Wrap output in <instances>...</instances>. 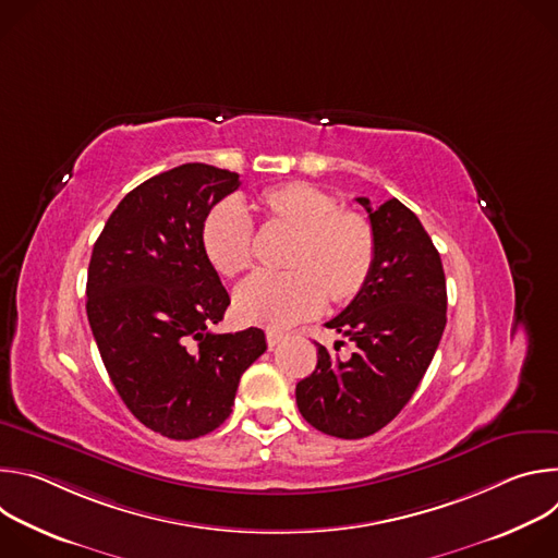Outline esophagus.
<instances>
[{"label": "esophagus", "instance_id": "1", "mask_svg": "<svg viewBox=\"0 0 558 558\" xmlns=\"http://www.w3.org/2000/svg\"><path fill=\"white\" fill-rule=\"evenodd\" d=\"M284 340V333H278V331H267V344L274 349V347H278L280 342Z\"/></svg>", "mask_w": 558, "mask_h": 558}]
</instances>
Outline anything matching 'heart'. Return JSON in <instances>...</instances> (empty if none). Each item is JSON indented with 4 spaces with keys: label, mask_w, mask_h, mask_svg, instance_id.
Returning a JSON list of instances; mask_svg holds the SVG:
<instances>
[{
    "label": "heart",
    "mask_w": 558,
    "mask_h": 558,
    "mask_svg": "<svg viewBox=\"0 0 558 558\" xmlns=\"http://www.w3.org/2000/svg\"><path fill=\"white\" fill-rule=\"evenodd\" d=\"M258 209L269 229L291 233L284 254L287 274H258L238 287L235 317L243 325L289 329L329 304L353 302L375 265V231L366 216L342 209L336 194L291 181L265 190ZM254 227L245 209L222 201L201 225V247L209 265L235 278L254 265Z\"/></svg>",
    "instance_id": "b5f03b06"
}]
</instances>
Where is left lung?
Here are the masks:
<instances>
[{
    "mask_svg": "<svg viewBox=\"0 0 558 558\" xmlns=\"http://www.w3.org/2000/svg\"><path fill=\"white\" fill-rule=\"evenodd\" d=\"M357 203L375 231L373 274L327 323L355 349L340 360L317 344L315 371L295 386L302 417L340 439L377 433L409 404L439 347L448 302L439 252L420 218L397 198L377 209Z\"/></svg>",
    "mask_w": 558,
    "mask_h": 558,
    "instance_id": "8db88e82",
    "label": "left lung"
}]
</instances>
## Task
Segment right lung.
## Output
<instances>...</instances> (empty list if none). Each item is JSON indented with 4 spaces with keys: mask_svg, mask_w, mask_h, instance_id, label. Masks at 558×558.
Returning <instances> with one entry per match:
<instances>
[{
    "mask_svg": "<svg viewBox=\"0 0 558 558\" xmlns=\"http://www.w3.org/2000/svg\"><path fill=\"white\" fill-rule=\"evenodd\" d=\"M235 172L185 163L134 187L97 238L86 311L106 371L130 413L170 439H196L231 413L241 375L267 351L250 327L211 333L229 293L203 254L207 211Z\"/></svg>",
    "mask_w": 558,
    "mask_h": 558,
    "instance_id": "1",
    "label": "right lung"
}]
</instances>
